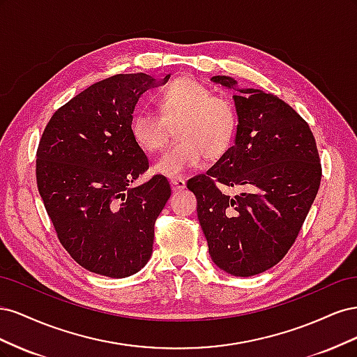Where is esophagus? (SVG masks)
<instances>
[{"label":"esophagus","instance_id":"obj_1","mask_svg":"<svg viewBox=\"0 0 357 357\" xmlns=\"http://www.w3.org/2000/svg\"><path fill=\"white\" fill-rule=\"evenodd\" d=\"M169 183H171V186H172V189H174V190H183V189L186 188V181H185V178H181V177L171 178Z\"/></svg>","mask_w":357,"mask_h":357}]
</instances>
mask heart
<instances>
[{
  "label": "heart",
  "mask_w": 357,
  "mask_h": 357,
  "mask_svg": "<svg viewBox=\"0 0 357 357\" xmlns=\"http://www.w3.org/2000/svg\"><path fill=\"white\" fill-rule=\"evenodd\" d=\"M159 113L139 109L129 131L134 143L156 153L168 142L176 125L177 142L155 162L156 174L176 178L204 164L207 155L219 158L229 149L236 131V112L229 100L213 95L201 82L183 77L158 93Z\"/></svg>",
  "instance_id": "heart-1"
}]
</instances>
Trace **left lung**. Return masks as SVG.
<instances>
[{
  "label": "left lung",
  "mask_w": 357,
  "mask_h": 357,
  "mask_svg": "<svg viewBox=\"0 0 357 357\" xmlns=\"http://www.w3.org/2000/svg\"><path fill=\"white\" fill-rule=\"evenodd\" d=\"M211 82L235 89L238 116L234 146L205 172L188 181L213 262L235 277H252L289 252L321 180L316 139L308 123L273 93L236 88L228 75ZM220 184L241 185L225 196Z\"/></svg>",
  "instance_id": "left-lung-1"
}]
</instances>
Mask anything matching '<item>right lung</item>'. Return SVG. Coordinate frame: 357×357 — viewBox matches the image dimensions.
<instances>
[{
  "label": "right lung",
  "instance_id": "1",
  "mask_svg": "<svg viewBox=\"0 0 357 357\" xmlns=\"http://www.w3.org/2000/svg\"><path fill=\"white\" fill-rule=\"evenodd\" d=\"M168 79L137 73L96 82L58 109L41 135L40 197L63 248L91 273L129 277L152 256L171 188L164 176L132 185L149 160L129 123L139 96Z\"/></svg>",
  "mask_w": 357,
  "mask_h": 357
}]
</instances>
